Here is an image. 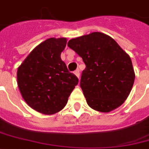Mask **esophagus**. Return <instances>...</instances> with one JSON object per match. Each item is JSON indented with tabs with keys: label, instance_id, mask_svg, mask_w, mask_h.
<instances>
[{
	"label": "esophagus",
	"instance_id": "34e87169",
	"mask_svg": "<svg viewBox=\"0 0 149 149\" xmlns=\"http://www.w3.org/2000/svg\"><path fill=\"white\" fill-rule=\"evenodd\" d=\"M74 74L76 75L77 77H78V79H79V75H80V73H79V70H76L75 71H74Z\"/></svg>",
	"mask_w": 149,
	"mask_h": 149
}]
</instances>
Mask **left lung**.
<instances>
[{
    "instance_id": "left-lung-1",
    "label": "left lung",
    "mask_w": 149,
    "mask_h": 149,
    "mask_svg": "<svg viewBox=\"0 0 149 149\" xmlns=\"http://www.w3.org/2000/svg\"><path fill=\"white\" fill-rule=\"evenodd\" d=\"M67 45L86 65L80 87L88 105L109 113L123 104L135 74L131 57L118 44L108 35L92 32L70 40Z\"/></svg>"
}]
</instances>
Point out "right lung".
<instances>
[{"label":"right lung","mask_w":149,"mask_h":149,"mask_svg":"<svg viewBox=\"0 0 149 149\" xmlns=\"http://www.w3.org/2000/svg\"><path fill=\"white\" fill-rule=\"evenodd\" d=\"M66 43L64 37L47 39L29 53L18 68L17 83L23 100L43 114L61 111L79 83L61 58Z\"/></svg>","instance_id":"add662e5"}]
</instances>
